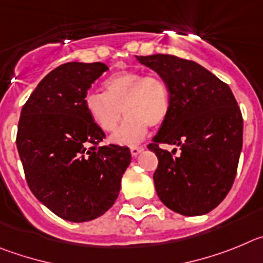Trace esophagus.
I'll return each instance as SVG.
<instances>
[{
	"instance_id": "34e87169",
	"label": "esophagus",
	"mask_w": 263,
	"mask_h": 263,
	"mask_svg": "<svg viewBox=\"0 0 263 263\" xmlns=\"http://www.w3.org/2000/svg\"><path fill=\"white\" fill-rule=\"evenodd\" d=\"M144 151V146H131V155L132 157H136V156L140 155Z\"/></svg>"
}]
</instances>
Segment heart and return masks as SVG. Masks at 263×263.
Returning <instances> with one entry per match:
<instances>
[{
	"instance_id": "b5f03b06",
	"label": "heart",
	"mask_w": 263,
	"mask_h": 263,
	"mask_svg": "<svg viewBox=\"0 0 263 263\" xmlns=\"http://www.w3.org/2000/svg\"><path fill=\"white\" fill-rule=\"evenodd\" d=\"M103 87L105 93L91 91L85 97V110L94 124L105 132L114 131L123 112L127 115L111 137L112 143H140L149 126H161L169 115L170 90L160 76L123 70L108 77Z\"/></svg>"
}]
</instances>
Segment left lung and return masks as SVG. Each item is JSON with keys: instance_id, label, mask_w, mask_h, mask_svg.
Returning a JSON list of instances; mask_svg holds the SVG:
<instances>
[{"instance_id": "1", "label": "left lung", "mask_w": 263, "mask_h": 263, "mask_svg": "<svg viewBox=\"0 0 263 263\" xmlns=\"http://www.w3.org/2000/svg\"><path fill=\"white\" fill-rule=\"evenodd\" d=\"M170 90V111L148 149L156 153L153 174L160 200L177 214L212 211L231 190L242 149V115L227 84L195 61L173 55L136 56ZM169 143L167 153L158 146Z\"/></svg>"}]
</instances>
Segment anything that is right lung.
I'll return each mask as SVG.
<instances>
[{"mask_svg":"<svg viewBox=\"0 0 263 263\" xmlns=\"http://www.w3.org/2000/svg\"><path fill=\"white\" fill-rule=\"evenodd\" d=\"M108 68L63 64L37 84L21 111L16 148L36 199L59 217L82 223L114 204L131 162L127 146H99L105 132L85 110V97Z\"/></svg>","mask_w":263,"mask_h":263,"instance_id":"1","label":"right lung"}]
</instances>
